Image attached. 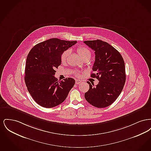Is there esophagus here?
Segmentation results:
<instances>
[{
    "mask_svg": "<svg viewBox=\"0 0 151 151\" xmlns=\"http://www.w3.org/2000/svg\"><path fill=\"white\" fill-rule=\"evenodd\" d=\"M81 83V80H76V81H75L76 84H80Z\"/></svg>",
    "mask_w": 151,
    "mask_h": 151,
    "instance_id": "34e87169",
    "label": "esophagus"
}]
</instances>
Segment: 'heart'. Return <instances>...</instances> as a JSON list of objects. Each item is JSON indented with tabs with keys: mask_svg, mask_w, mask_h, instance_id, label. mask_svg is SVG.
Instances as JSON below:
<instances>
[{
	"mask_svg": "<svg viewBox=\"0 0 151 151\" xmlns=\"http://www.w3.org/2000/svg\"><path fill=\"white\" fill-rule=\"evenodd\" d=\"M77 51H78L80 56L83 60L89 59L91 57V55H92L91 51L86 47L79 46L77 49ZM70 52H71L70 49H67L62 52V54L61 55V60L62 62H65L66 61ZM75 73L76 76H78L80 75V72L78 71H75Z\"/></svg>",
	"mask_w": 151,
	"mask_h": 151,
	"instance_id": "heart-1",
	"label": "heart"
}]
</instances>
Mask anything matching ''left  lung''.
Wrapping results in <instances>:
<instances>
[{"label":"left lung","mask_w":151,"mask_h":151,"mask_svg":"<svg viewBox=\"0 0 151 151\" xmlns=\"http://www.w3.org/2000/svg\"><path fill=\"white\" fill-rule=\"evenodd\" d=\"M84 42L94 51L95 62L91 76L99 81L84 94L85 99L96 108L108 107L121 93L126 81L124 62L119 52L110 44L100 40Z\"/></svg>","instance_id":"1"}]
</instances>
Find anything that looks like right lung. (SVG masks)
Wrapping results in <instances>:
<instances>
[{"instance_id": "1", "label": "right lung", "mask_w": 151, "mask_h": 151, "mask_svg": "<svg viewBox=\"0 0 151 151\" xmlns=\"http://www.w3.org/2000/svg\"><path fill=\"white\" fill-rule=\"evenodd\" d=\"M77 41L51 38L35 45L27 56L24 80L29 93L43 108L55 107L67 98L75 83L71 78L59 81L55 69L61 65V55Z\"/></svg>"}]
</instances>
